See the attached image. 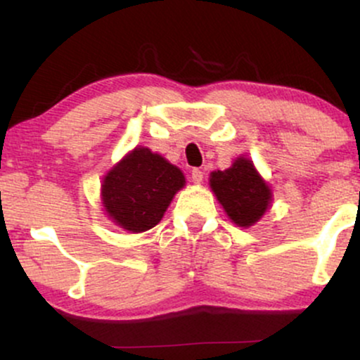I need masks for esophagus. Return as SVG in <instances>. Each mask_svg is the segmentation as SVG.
I'll list each match as a JSON object with an SVG mask.
<instances>
[{"instance_id": "34e87169", "label": "esophagus", "mask_w": 360, "mask_h": 360, "mask_svg": "<svg viewBox=\"0 0 360 360\" xmlns=\"http://www.w3.org/2000/svg\"><path fill=\"white\" fill-rule=\"evenodd\" d=\"M203 174L205 172L201 171V169H193L191 171V179H193V183L194 184H200V183H203Z\"/></svg>"}]
</instances>
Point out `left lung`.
<instances>
[{
    "instance_id": "left-lung-1",
    "label": "left lung",
    "mask_w": 360,
    "mask_h": 360,
    "mask_svg": "<svg viewBox=\"0 0 360 360\" xmlns=\"http://www.w3.org/2000/svg\"><path fill=\"white\" fill-rule=\"evenodd\" d=\"M210 184L230 220L238 226L254 225L269 208V186L249 159L240 157L230 169L212 172Z\"/></svg>"
}]
</instances>
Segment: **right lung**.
I'll use <instances>...</instances> for the list:
<instances>
[{
	"mask_svg": "<svg viewBox=\"0 0 360 360\" xmlns=\"http://www.w3.org/2000/svg\"><path fill=\"white\" fill-rule=\"evenodd\" d=\"M183 186L179 169L148 148L137 147L106 174L101 186L103 205L122 229L146 232L160 221Z\"/></svg>",
	"mask_w": 360,
	"mask_h": 360,
	"instance_id": "1",
	"label": "right lung"
}]
</instances>
